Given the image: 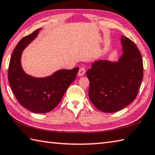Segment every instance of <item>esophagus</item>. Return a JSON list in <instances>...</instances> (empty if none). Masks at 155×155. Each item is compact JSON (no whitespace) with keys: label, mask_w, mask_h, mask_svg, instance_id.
Returning <instances> with one entry per match:
<instances>
[{"label":"esophagus","mask_w":155,"mask_h":155,"mask_svg":"<svg viewBox=\"0 0 155 155\" xmlns=\"http://www.w3.org/2000/svg\"><path fill=\"white\" fill-rule=\"evenodd\" d=\"M85 72H86V71H85V68L84 67H81L79 71H78V75L80 76V77H81V76H83L85 73Z\"/></svg>","instance_id":"34e87169"}]
</instances>
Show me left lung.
Listing matches in <instances>:
<instances>
[{
	"label": "left lung",
	"mask_w": 155,
	"mask_h": 155,
	"mask_svg": "<svg viewBox=\"0 0 155 155\" xmlns=\"http://www.w3.org/2000/svg\"><path fill=\"white\" fill-rule=\"evenodd\" d=\"M120 41L124 53L118 62L100 60L87 71L90 100L104 113L117 112L132 103L143 78V58L136 45L123 35Z\"/></svg>",
	"instance_id": "left-lung-1"
}]
</instances>
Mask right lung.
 <instances>
[{"label":"right lung","instance_id":"obj_1","mask_svg":"<svg viewBox=\"0 0 155 155\" xmlns=\"http://www.w3.org/2000/svg\"><path fill=\"white\" fill-rule=\"evenodd\" d=\"M40 30L22 38L16 45L9 62L8 79L16 98L23 107L35 113H46L60 103L69 85L77 77L79 68L62 69L46 78H35L26 74L21 64L22 51Z\"/></svg>","mask_w":155,"mask_h":155}]
</instances>
